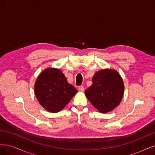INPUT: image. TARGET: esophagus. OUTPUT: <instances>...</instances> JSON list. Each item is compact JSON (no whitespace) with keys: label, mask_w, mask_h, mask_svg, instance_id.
<instances>
[{"label":"esophagus","mask_w":155,"mask_h":155,"mask_svg":"<svg viewBox=\"0 0 155 155\" xmlns=\"http://www.w3.org/2000/svg\"><path fill=\"white\" fill-rule=\"evenodd\" d=\"M78 91H79V92H84V91H85V89H84V87H83L80 86V87H78Z\"/></svg>","instance_id":"1"}]
</instances>
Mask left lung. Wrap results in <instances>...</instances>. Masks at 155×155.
<instances>
[{
	"mask_svg": "<svg viewBox=\"0 0 155 155\" xmlns=\"http://www.w3.org/2000/svg\"><path fill=\"white\" fill-rule=\"evenodd\" d=\"M124 83L114 69L105 68L96 72L92 85L85 91L87 99L101 113L114 110L122 100Z\"/></svg>",
	"mask_w": 155,
	"mask_h": 155,
	"instance_id": "obj_1",
	"label": "left lung"
}]
</instances>
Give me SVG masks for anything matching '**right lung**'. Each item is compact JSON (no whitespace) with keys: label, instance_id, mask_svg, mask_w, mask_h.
<instances>
[{"label":"right lung","instance_id":"add662e5","mask_svg":"<svg viewBox=\"0 0 155 155\" xmlns=\"http://www.w3.org/2000/svg\"><path fill=\"white\" fill-rule=\"evenodd\" d=\"M35 94L40 105L50 112L64 109L78 92L59 68H47L37 78Z\"/></svg>","mask_w":155,"mask_h":155}]
</instances>
